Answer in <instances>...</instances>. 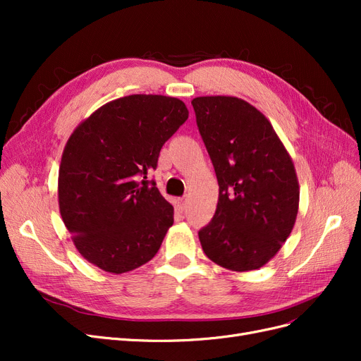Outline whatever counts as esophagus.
I'll return each instance as SVG.
<instances>
[{
  "instance_id": "esophagus-1",
  "label": "esophagus",
  "mask_w": 361,
  "mask_h": 361,
  "mask_svg": "<svg viewBox=\"0 0 361 361\" xmlns=\"http://www.w3.org/2000/svg\"><path fill=\"white\" fill-rule=\"evenodd\" d=\"M176 207H178V211H179V212H183V211H185V207H187V199H185V197L178 199V204H176Z\"/></svg>"
}]
</instances>
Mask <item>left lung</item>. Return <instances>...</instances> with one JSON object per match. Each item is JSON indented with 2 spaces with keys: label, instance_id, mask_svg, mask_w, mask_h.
<instances>
[{
  "label": "left lung",
  "instance_id": "1",
  "mask_svg": "<svg viewBox=\"0 0 361 361\" xmlns=\"http://www.w3.org/2000/svg\"><path fill=\"white\" fill-rule=\"evenodd\" d=\"M191 104L220 187L212 220L199 232L202 248L223 268L259 269L277 255L297 220L292 158L269 120L248 102L200 96Z\"/></svg>",
  "mask_w": 361,
  "mask_h": 361
}]
</instances>
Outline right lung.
<instances>
[{"instance_id": "1", "label": "right lung", "mask_w": 361, "mask_h": 361, "mask_svg": "<svg viewBox=\"0 0 361 361\" xmlns=\"http://www.w3.org/2000/svg\"><path fill=\"white\" fill-rule=\"evenodd\" d=\"M188 118L178 97L130 94L81 122L63 150L59 206L81 256L122 274L154 257L173 224V206L147 173Z\"/></svg>"}]
</instances>
